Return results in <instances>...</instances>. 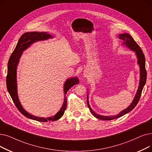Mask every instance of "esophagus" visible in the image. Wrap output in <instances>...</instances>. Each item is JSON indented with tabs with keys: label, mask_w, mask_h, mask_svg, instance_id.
Wrapping results in <instances>:
<instances>
[{
	"label": "esophagus",
	"mask_w": 152,
	"mask_h": 152,
	"mask_svg": "<svg viewBox=\"0 0 152 152\" xmlns=\"http://www.w3.org/2000/svg\"><path fill=\"white\" fill-rule=\"evenodd\" d=\"M84 77H87V76L86 75H84Z\"/></svg>",
	"instance_id": "1"
}]
</instances>
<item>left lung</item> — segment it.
I'll return each mask as SVG.
<instances>
[{
    "mask_svg": "<svg viewBox=\"0 0 152 152\" xmlns=\"http://www.w3.org/2000/svg\"><path fill=\"white\" fill-rule=\"evenodd\" d=\"M118 36L120 39L124 40V42H123L124 46H125L127 48H128L130 50L133 51L135 53L136 56L137 58V63L138 65H139V68H140L139 84H138V89L137 91L135 96L132 102V103L130 104L129 106L126 109H125L124 110H122L121 112H120L118 114L115 115L104 116V115L96 114L95 112L91 109L89 103V96L88 93L87 104L91 113L95 117L102 121H110V120L115 119V118L121 117L124 115L129 113L131 110H132L134 109V107L136 106L138 102V101L140 99L143 88L144 87L145 84L146 83V80H147V71L145 69V58L144 54L142 50H141L140 47L138 46V45H137V43L135 42V41L133 39V38L132 37V36L130 35L129 34L124 33V34H119Z\"/></svg>",
    "mask_w": 152,
    "mask_h": 152,
    "instance_id": "left-lung-1",
    "label": "left lung"
}]
</instances>
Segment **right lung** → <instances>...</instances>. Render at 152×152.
I'll list each match as a JSON object with an SVG mask.
<instances>
[{
  "mask_svg": "<svg viewBox=\"0 0 152 152\" xmlns=\"http://www.w3.org/2000/svg\"><path fill=\"white\" fill-rule=\"evenodd\" d=\"M51 34L47 32H37V31H30L26 32L20 38L17 44L16 47L12 53L8 62L7 67V75L6 78L7 88L13 102L16 105L18 110L25 117L32 120H35L38 122H48V121H55L60 118L64 114V110L67 107V100L66 94L69 89L73 86L75 84H79V80L77 77H72L68 78L65 81L63 86L64 91V102L62 107L58 113L54 115L49 117H39L33 115L26 111L20 102L18 96L17 92V66L19 63L20 59L23 53V51L29 48L30 46L35 42L47 40L48 39L53 38Z\"/></svg>",
  "mask_w": 152,
  "mask_h": 152,
  "instance_id": "add662e5",
  "label": "right lung"
}]
</instances>
